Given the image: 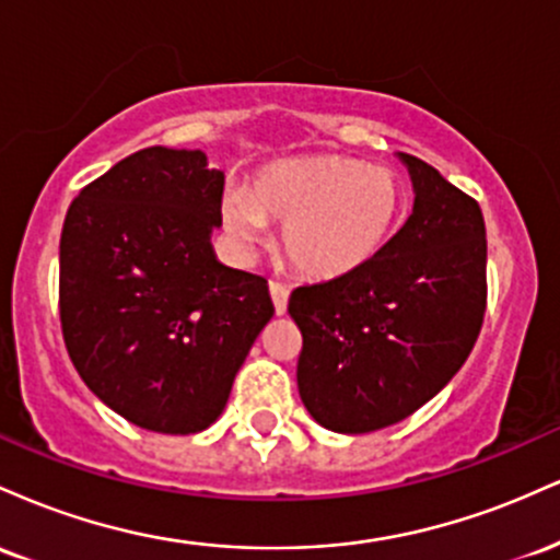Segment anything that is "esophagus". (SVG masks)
<instances>
[{
  "label": "esophagus",
  "instance_id": "obj_1",
  "mask_svg": "<svg viewBox=\"0 0 560 560\" xmlns=\"http://www.w3.org/2000/svg\"><path fill=\"white\" fill-rule=\"evenodd\" d=\"M268 292H271L276 313H279V316H284V313H287V302H289V289L281 284V281H271V284H268Z\"/></svg>",
  "mask_w": 560,
  "mask_h": 560
}]
</instances>
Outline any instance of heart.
I'll return each instance as SVG.
<instances>
[{
  "instance_id": "b5f03b06",
  "label": "heart",
  "mask_w": 560,
  "mask_h": 560,
  "mask_svg": "<svg viewBox=\"0 0 560 560\" xmlns=\"http://www.w3.org/2000/svg\"><path fill=\"white\" fill-rule=\"evenodd\" d=\"M405 210L400 178L339 155L266 165L247 191H226L221 221L242 249L258 247L266 221L281 223L289 266L311 279H337L371 262L395 236Z\"/></svg>"
}]
</instances>
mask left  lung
<instances>
[{"label": "left lung", "mask_w": 560, "mask_h": 560, "mask_svg": "<svg viewBox=\"0 0 560 560\" xmlns=\"http://www.w3.org/2000/svg\"><path fill=\"white\" fill-rule=\"evenodd\" d=\"M416 202L358 271L298 287V387L320 427L365 434L408 419L458 374L487 311V236L474 197L405 155Z\"/></svg>", "instance_id": "left-lung-1"}]
</instances>
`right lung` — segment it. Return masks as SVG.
<instances>
[{"instance_id":"1","label":"right lung","mask_w":560,"mask_h":560,"mask_svg":"<svg viewBox=\"0 0 560 560\" xmlns=\"http://www.w3.org/2000/svg\"><path fill=\"white\" fill-rule=\"evenodd\" d=\"M223 173L199 150L147 147L70 202L60 324L86 387L126 421L195 434L273 316L268 281L215 260Z\"/></svg>"}]
</instances>
